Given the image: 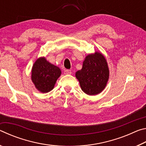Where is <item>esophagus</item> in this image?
<instances>
[{
  "label": "esophagus",
  "mask_w": 146,
  "mask_h": 146,
  "mask_svg": "<svg viewBox=\"0 0 146 146\" xmlns=\"http://www.w3.org/2000/svg\"><path fill=\"white\" fill-rule=\"evenodd\" d=\"M64 73L66 74V75H71V71L70 70H66L65 71H64Z\"/></svg>",
  "instance_id": "obj_1"
}]
</instances>
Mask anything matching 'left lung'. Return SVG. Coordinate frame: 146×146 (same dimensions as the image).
<instances>
[{
	"mask_svg": "<svg viewBox=\"0 0 146 146\" xmlns=\"http://www.w3.org/2000/svg\"><path fill=\"white\" fill-rule=\"evenodd\" d=\"M82 90L89 95L102 92L107 85L110 71L107 61L100 52L90 54L83 62L82 68L75 74Z\"/></svg>",
	"mask_w": 146,
	"mask_h": 146,
	"instance_id": "obj_1",
	"label": "left lung"
}]
</instances>
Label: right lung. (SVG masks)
Returning a JSON list of instances; mask_svg holds the SVG:
<instances>
[{
  "label": "right lung",
  "instance_id": "add662e5",
  "mask_svg": "<svg viewBox=\"0 0 146 146\" xmlns=\"http://www.w3.org/2000/svg\"><path fill=\"white\" fill-rule=\"evenodd\" d=\"M61 70L57 66L40 57L34 63L31 70V80L41 93H48L53 89Z\"/></svg>",
  "mask_w": 146,
  "mask_h": 146
}]
</instances>
